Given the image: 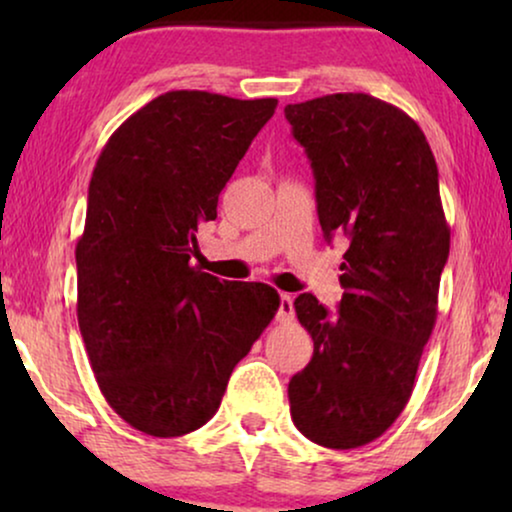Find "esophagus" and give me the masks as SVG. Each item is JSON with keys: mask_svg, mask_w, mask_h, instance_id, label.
Instances as JSON below:
<instances>
[{"mask_svg": "<svg viewBox=\"0 0 512 512\" xmlns=\"http://www.w3.org/2000/svg\"><path fill=\"white\" fill-rule=\"evenodd\" d=\"M277 319L282 321V324H291L293 321V298L289 296V293H282V296H279Z\"/></svg>", "mask_w": 512, "mask_h": 512, "instance_id": "34e87169", "label": "esophagus"}]
</instances>
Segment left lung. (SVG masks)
Listing matches in <instances>:
<instances>
[{"instance_id":"obj_1","label":"left lung","mask_w":512,"mask_h":512,"mask_svg":"<svg viewBox=\"0 0 512 512\" xmlns=\"http://www.w3.org/2000/svg\"><path fill=\"white\" fill-rule=\"evenodd\" d=\"M284 114L310 158L326 240H349L338 314L312 293L293 303L314 354L289 382L291 417L312 443L352 450L380 438L410 401L436 326L450 226L436 158L405 111L335 93Z\"/></svg>"}]
</instances>
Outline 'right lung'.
<instances>
[{
    "mask_svg": "<svg viewBox=\"0 0 512 512\" xmlns=\"http://www.w3.org/2000/svg\"><path fill=\"white\" fill-rule=\"evenodd\" d=\"M275 109V97L170 90L121 123L95 163L76 317L102 396L149 436L207 424L279 310L272 286L191 265L198 228L216 219L219 193Z\"/></svg>",
    "mask_w": 512,
    "mask_h": 512,
    "instance_id": "right-lung-1",
    "label": "right lung"
}]
</instances>
